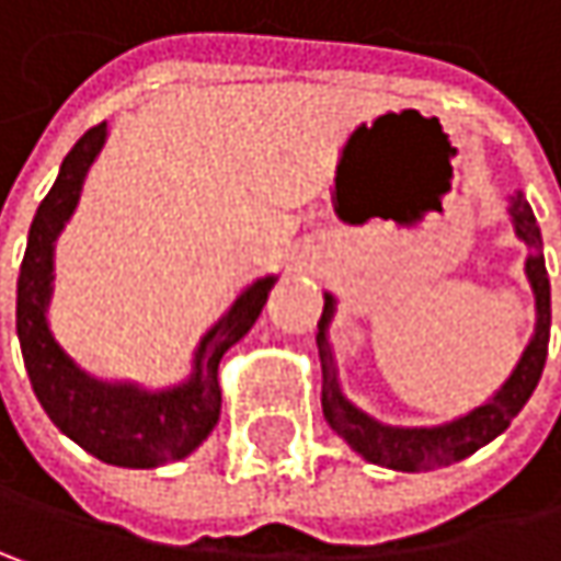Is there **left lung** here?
I'll return each instance as SVG.
<instances>
[{"instance_id":"left-lung-1","label":"left lung","mask_w":561,"mask_h":561,"mask_svg":"<svg viewBox=\"0 0 561 561\" xmlns=\"http://www.w3.org/2000/svg\"><path fill=\"white\" fill-rule=\"evenodd\" d=\"M507 215H511L514 233L530 250L524 273L530 279L536 298L534 336L524 346L507 382L501 385L484 404L472 408L469 414H462L456 421H446L436 427H391V424L376 421L373 414H366L363 408H356L343 394L340 379H336V363H333L331 340H328L336 298L331 291H324V314L318 321V353H321V373H324L321 408H324V421L331 424V431L343 436L350 443V449L359 453L366 462L394 469V472H431L439 466H453V462L472 456L476 449H482L494 436H501L511 427V421L520 414V408L530 401L536 382L542 376V366H546V350H549V324H552L549 276H546V260H542L539 225H536L534 208L524 198V192L511 195Z\"/></svg>"}]
</instances>
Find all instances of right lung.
Masks as SVG:
<instances>
[{
    "instance_id": "right-lung-1",
    "label": "right lung",
    "mask_w": 561,
    "mask_h": 561,
    "mask_svg": "<svg viewBox=\"0 0 561 561\" xmlns=\"http://www.w3.org/2000/svg\"><path fill=\"white\" fill-rule=\"evenodd\" d=\"M105 137L108 125L85 130L64 157L47 198L37 205L19 273L15 331L31 388L57 431L108 466L157 469L185 459L215 431L221 417L218 363L256 324L276 276L250 282L205 331L192 353V373L185 382L153 391L137 382H108L85 373L50 333L47 308L54 295L57 237L77 211L85 173L102 153Z\"/></svg>"
}]
</instances>
